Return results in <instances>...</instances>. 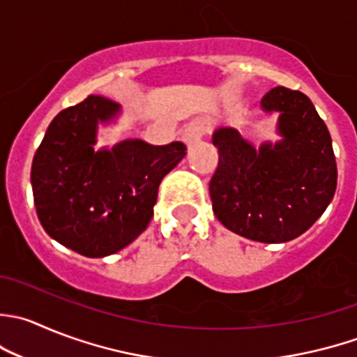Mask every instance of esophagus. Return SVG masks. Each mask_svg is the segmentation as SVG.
Masks as SVG:
<instances>
[{
	"label": "esophagus",
	"mask_w": 357,
	"mask_h": 357,
	"mask_svg": "<svg viewBox=\"0 0 357 357\" xmlns=\"http://www.w3.org/2000/svg\"><path fill=\"white\" fill-rule=\"evenodd\" d=\"M206 134V123L204 122H192L188 127L185 129V132H183V141H185L188 146H193L195 143H199L200 137Z\"/></svg>",
	"instance_id": "obj_1"
}]
</instances>
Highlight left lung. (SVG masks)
<instances>
[{"mask_svg":"<svg viewBox=\"0 0 357 357\" xmlns=\"http://www.w3.org/2000/svg\"><path fill=\"white\" fill-rule=\"evenodd\" d=\"M261 108L279 113L282 139L256 150L237 129L214 130L220 162L209 193L228 230L274 244L296 238L324 213L337 190V162L326 123L305 94L275 86Z\"/></svg>","mask_w":357,"mask_h":357,"instance_id":"left-lung-1","label":"left lung"}]
</instances>
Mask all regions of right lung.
I'll list each match as a JSON object with an SVG mask.
<instances>
[{"mask_svg":"<svg viewBox=\"0 0 357 357\" xmlns=\"http://www.w3.org/2000/svg\"><path fill=\"white\" fill-rule=\"evenodd\" d=\"M120 112L89 96L52 120L31 167L38 220L52 238L89 258L113 255L146 230L158 185L186 155L179 141L126 139L96 151L99 122Z\"/></svg>","mask_w":357,"mask_h":357,"instance_id":"right-lung-1","label":"right lung"}]
</instances>
